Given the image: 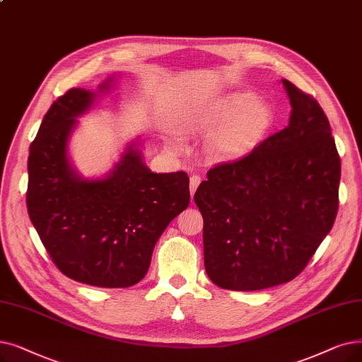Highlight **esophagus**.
<instances>
[{"instance_id":"34e87169","label":"esophagus","mask_w":362,"mask_h":362,"mask_svg":"<svg viewBox=\"0 0 362 362\" xmlns=\"http://www.w3.org/2000/svg\"><path fill=\"white\" fill-rule=\"evenodd\" d=\"M199 183H201V177L199 176H191V179H189V189H191V197H194V194H195V191H197V187L199 186Z\"/></svg>"}]
</instances>
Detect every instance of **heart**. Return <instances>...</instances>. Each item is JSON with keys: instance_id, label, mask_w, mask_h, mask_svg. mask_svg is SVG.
<instances>
[{"instance_id": "heart-1", "label": "heart", "mask_w": 362, "mask_h": 362, "mask_svg": "<svg viewBox=\"0 0 362 362\" xmlns=\"http://www.w3.org/2000/svg\"><path fill=\"white\" fill-rule=\"evenodd\" d=\"M275 121L272 106L255 93L240 90L225 94L198 112L189 127L210 134L207 158L213 163H233L250 155L269 134Z\"/></svg>"}]
</instances>
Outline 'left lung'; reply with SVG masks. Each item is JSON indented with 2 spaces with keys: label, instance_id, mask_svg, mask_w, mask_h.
I'll list each match as a JSON object with an SVG mask.
<instances>
[{
  "label": "left lung",
  "instance_id": "8db88e82",
  "mask_svg": "<svg viewBox=\"0 0 362 362\" xmlns=\"http://www.w3.org/2000/svg\"><path fill=\"white\" fill-rule=\"evenodd\" d=\"M288 125L244 158L211 168L195 192L204 266L220 288L257 291L300 274L332 230L340 158L315 99L281 80Z\"/></svg>",
  "mask_w": 362,
  "mask_h": 362
}]
</instances>
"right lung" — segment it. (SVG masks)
I'll list each match as a JSON object with an SVG mask.
<instances>
[{"label": "right lung", "instance_id": "right-lung-1", "mask_svg": "<svg viewBox=\"0 0 362 362\" xmlns=\"http://www.w3.org/2000/svg\"><path fill=\"white\" fill-rule=\"evenodd\" d=\"M115 88H71L44 115L28 158V213L52 260L66 276L103 288L132 287L146 275L156 241L189 206L186 173H152L144 140L124 146L105 176L86 177L69 144L78 117Z\"/></svg>", "mask_w": 362, "mask_h": 362}]
</instances>
